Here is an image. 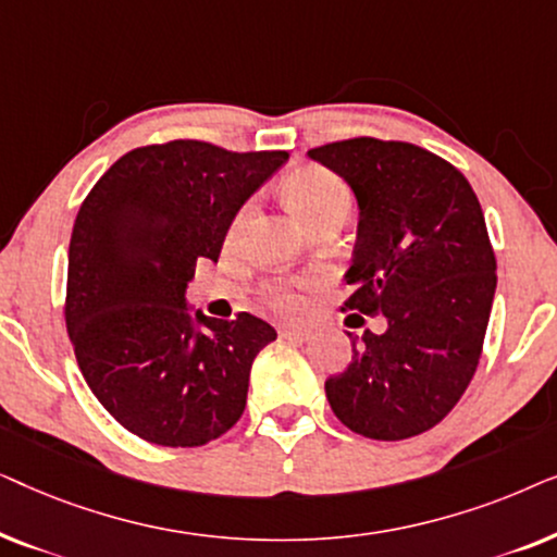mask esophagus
I'll list each match as a JSON object with an SVG mask.
<instances>
[{"label":"esophagus","mask_w":557,"mask_h":557,"mask_svg":"<svg viewBox=\"0 0 557 557\" xmlns=\"http://www.w3.org/2000/svg\"><path fill=\"white\" fill-rule=\"evenodd\" d=\"M281 337L284 339H294V342H307L309 339V330H304V326H281Z\"/></svg>","instance_id":"esophagus-1"}]
</instances>
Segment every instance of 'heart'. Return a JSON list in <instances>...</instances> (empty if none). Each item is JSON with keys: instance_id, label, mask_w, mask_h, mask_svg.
Segmentation results:
<instances>
[{"instance_id": "heart-1", "label": "heart", "mask_w": 557, "mask_h": 557, "mask_svg": "<svg viewBox=\"0 0 557 557\" xmlns=\"http://www.w3.org/2000/svg\"><path fill=\"white\" fill-rule=\"evenodd\" d=\"M288 200L294 202V208L301 212L309 223H314L319 215L330 212L334 208H349V189L345 182H342L337 174L319 170V166H309V170L296 172L286 185ZM250 215H253V205L246 202L243 208L235 212L231 231L227 235L231 238H238L243 227L248 225ZM265 299L273 309L278 311H299L304 304V296L299 292V284H273L265 292Z\"/></svg>"}]
</instances>
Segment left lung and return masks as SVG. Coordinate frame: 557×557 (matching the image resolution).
Instances as JSON below:
<instances>
[{"label":"left lung","instance_id":"obj_1","mask_svg":"<svg viewBox=\"0 0 557 557\" xmlns=\"http://www.w3.org/2000/svg\"><path fill=\"white\" fill-rule=\"evenodd\" d=\"M360 205L342 309L387 319L324 383L334 416L375 441L433 429L474 377L497 288V258L469 180L408 141L375 136L309 149Z\"/></svg>","mask_w":557,"mask_h":557}]
</instances>
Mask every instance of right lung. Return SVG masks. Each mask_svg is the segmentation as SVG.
<instances>
[{
	"label": "right lung",
	"mask_w": 557,
	"mask_h": 557,
	"mask_svg": "<svg viewBox=\"0 0 557 557\" xmlns=\"http://www.w3.org/2000/svg\"><path fill=\"white\" fill-rule=\"evenodd\" d=\"M288 159L174 139L132 149L96 182L67 250L65 324L101 406L149 444L193 448L246 410L250 364L276 339L240 311L185 307L200 258L218 261L240 205Z\"/></svg>",
	"instance_id": "1"
}]
</instances>
